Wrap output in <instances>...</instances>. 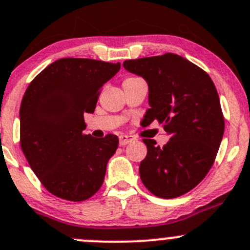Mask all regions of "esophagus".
Instances as JSON below:
<instances>
[{
	"label": "esophagus",
	"mask_w": 250,
	"mask_h": 250,
	"mask_svg": "<svg viewBox=\"0 0 250 250\" xmlns=\"http://www.w3.org/2000/svg\"><path fill=\"white\" fill-rule=\"evenodd\" d=\"M133 140H134V138H133V136H130V135H125V134L120 135V145L121 146L127 145V144L132 143Z\"/></svg>",
	"instance_id": "34e87169"
}]
</instances>
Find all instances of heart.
<instances>
[{
	"instance_id": "obj_1",
	"label": "heart",
	"mask_w": 250,
	"mask_h": 250,
	"mask_svg": "<svg viewBox=\"0 0 250 250\" xmlns=\"http://www.w3.org/2000/svg\"><path fill=\"white\" fill-rule=\"evenodd\" d=\"M130 79H135V78H128V79H125V80H130Z\"/></svg>"
}]
</instances>
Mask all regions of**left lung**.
I'll return each instance as SVG.
<instances>
[{
  "mask_svg": "<svg viewBox=\"0 0 250 250\" xmlns=\"http://www.w3.org/2000/svg\"><path fill=\"white\" fill-rule=\"evenodd\" d=\"M123 67L148 83L144 125L158 121L170 135L163 147L144 139L146 158L139 172L153 195L173 199L201 182L213 165L224 134L219 96L209 75L176 54L128 60Z\"/></svg>",
  "mask_w": 250,
  "mask_h": 250,
  "instance_id": "8db88e82",
  "label": "left lung"
}]
</instances>
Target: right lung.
Returning <instances> with one entry per match:
<instances>
[{
  "label": "right lung",
  "instance_id": "right-lung-1",
  "mask_svg": "<svg viewBox=\"0 0 250 250\" xmlns=\"http://www.w3.org/2000/svg\"><path fill=\"white\" fill-rule=\"evenodd\" d=\"M120 63L57 60L31 81L20 105V145L42 185L52 195L83 201L99 190L118 138L85 135L83 114H92Z\"/></svg>",
  "mask_w": 250,
  "mask_h": 250
}]
</instances>
